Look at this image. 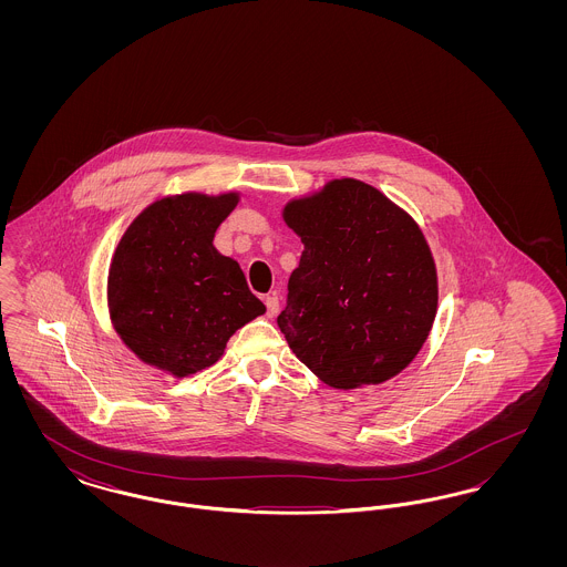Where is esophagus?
<instances>
[{
	"label": "esophagus",
	"instance_id": "34e87169",
	"mask_svg": "<svg viewBox=\"0 0 567 567\" xmlns=\"http://www.w3.org/2000/svg\"><path fill=\"white\" fill-rule=\"evenodd\" d=\"M266 306H268V317L274 319L280 310V299H278V296H268L266 297Z\"/></svg>",
	"mask_w": 567,
	"mask_h": 567
}]
</instances>
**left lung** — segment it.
<instances>
[{
    "instance_id": "8db88e82",
    "label": "left lung",
    "mask_w": 567,
    "mask_h": 567,
    "mask_svg": "<svg viewBox=\"0 0 567 567\" xmlns=\"http://www.w3.org/2000/svg\"><path fill=\"white\" fill-rule=\"evenodd\" d=\"M282 220L303 244L278 317L289 349L333 389L398 377L437 312V270L419 223L357 178L289 199Z\"/></svg>"
}]
</instances>
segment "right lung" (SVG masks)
Wrapping results in <instances>:
<instances>
[{
    "label": "right lung",
    "instance_id": "right-lung-1",
    "mask_svg": "<svg viewBox=\"0 0 567 567\" xmlns=\"http://www.w3.org/2000/svg\"><path fill=\"white\" fill-rule=\"evenodd\" d=\"M238 204L240 190L165 195L121 236L106 285L110 323L142 363L174 378L197 374L266 315L240 264L213 244Z\"/></svg>",
    "mask_w": 567,
    "mask_h": 567
}]
</instances>
